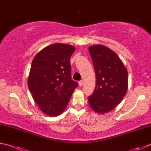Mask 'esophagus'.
<instances>
[{"mask_svg":"<svg viewBox=\"0 0 151 151\" xmlns=\"http://www.w3.org/2000/svg\"><path fill=\"white\" fill-rule=\"evenodd\" d=\"M83 83H84V81H83V80H81V81H79V83H78V84H79V86H83Z\"/></svg>","mask_w":151,"mask_h":151,"instance_id":"1","label":"esophagus"}]
</instances>
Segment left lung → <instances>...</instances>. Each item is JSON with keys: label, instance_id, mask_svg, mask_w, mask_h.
Listing matches in <instances>:
<instances>
[{"label": "left lung", "instance_id": "obj_1", "mask_svg": "<svg viewBox=\"0 0 151 151\" xmlns=\"http://www.w3.org/2000/svg\"><path fill=\"white\" fill-rule=\"evenodd\" d=\"M96 78L94 92L88 102L95 112L104 114L122 102L128 88V73L114 51L102 45L90 46Z\"/></svg>", "mask_w": 151, "mask_h": 151}]
</instances>
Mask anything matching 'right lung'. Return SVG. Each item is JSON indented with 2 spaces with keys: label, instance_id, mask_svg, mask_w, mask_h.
Instances as JSON below:
<instances>
[{
  "label": "right lung",
  "instance_id": "obj_1",
  "mask_svg": "<svg viewBox=\"0 0 151 151\" xmlns=\"http://www.w3.org/2000/svg\"><path fill=\"white\" fill-rule=\"evenodd\" d=\"M75 48L55 43L43 49L33 59L28 85L38 108L48 116L63 111L78 86L71 79L70 58Z\"/></svg>",
  "mask_w": 151,
  "mask_h": 151
}]
</instances>
